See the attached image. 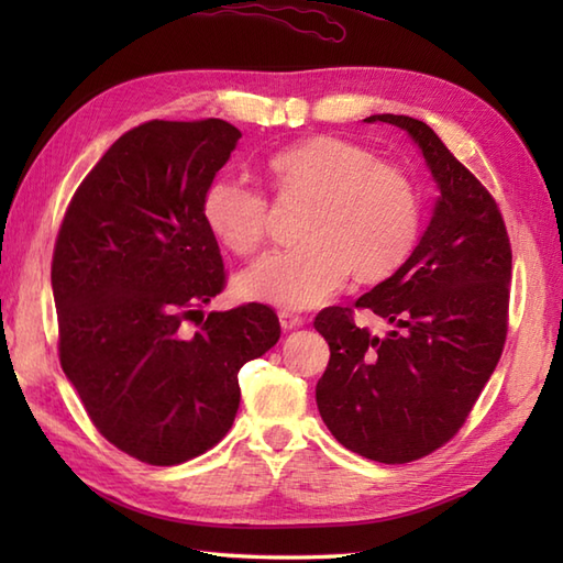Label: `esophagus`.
Returning <instances> with one entry per match:
<instances>
[{"instance_id": "esophagus-1", "label": "esophagus", "mask_w": 563, "mask_h": 563, "mask_svg": "<svg viewBox=\"0 0 563 563\" xmlns=\"http://www.w3.org/2000/svg\"><path fill=\"white\" fill-rule=\"evenodd\" d=\"M278 319H280V327H283V331H292V329H300L302 324H305V319L302 317H297V314H292V312H283L278 314Z\"/></svg>"}]
</instances>
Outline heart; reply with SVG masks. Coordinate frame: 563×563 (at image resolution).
I'll use <instances>...</instances> for the list:
<instances>
[{
    "label": "heart",
    "instance_id": "b5f03b06",
    "mask_svg": "<svg viewBox=\"0 0 563 563\" xmlns=\"http://www.w3.org/2000/svg\"><path fill=\"white\" fill-rule=\"evenodd\" d=\"M268 174L280 198L307 202L305 244L246 268L239 290L249 300L312 309L339 295L353 273L357 283H382L411 256L421 202L399 166L351 140L319 135L273 154ZM202 220L227 249L249 256L266 239L268 202L246 178L222 174L202 194Z\"/></svg>",
    "mask_w": 563,
    "mask_h": 563
}]
</instances>
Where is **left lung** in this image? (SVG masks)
<instances>
[{
  "label": "left lung",
  "instance_id": "obj_1",
  "mask_svg": "<svg viewBox=\"0 0 563 563\" xmlns=\"http://www.w3.org/2000/svg\"><path fill=\"white\" fill-rule=\"evenodd\" d=\"M365 123L413 140L438 198L404 266L355 300L391 324L385 339L357 329L351 307L314 319L331 349L317 406L343 448L404 464L445 445L494 375L508 331L512 256L494 198L433 130L394 113Z\"/></svg>",
  "mask_w": 563,
  "mask_h": 563
}]
</instances>
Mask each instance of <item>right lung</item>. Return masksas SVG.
<instances>
[{"label": "right lung", "mask_w": 563, "mask_h": 563, "mask_svg": "<svg viewBox=\"0 0 563 563\" xmlns=\"http://www.w3.org/2000/svg\"><path fill=\"white\" fill-rule=\"evenodd\" d=\"M242 133L220 118L150 121L115 140L71 198L53 254L59 363L99 433L147 464L232 428L239 369L280 339L266 305L202 316L224 285L202 194Z\"/></svg>", "instance_id": "right-lung-1"}]
</instances>
